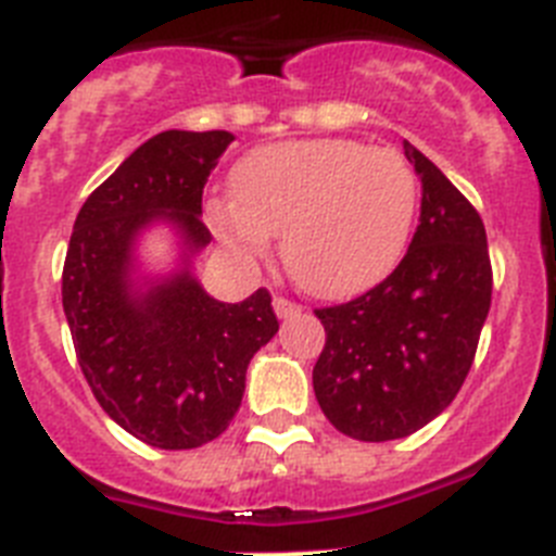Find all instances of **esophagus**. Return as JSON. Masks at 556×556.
<instances>
[{"mask_svg":"<svg viewBox=\"0 0 556 556\" xmlns=\"http://www.w3.org/2000/svg\"><path fill=\"white\" fill-rule=\"evenodd\" d=\"M273 308H275V314L281 317V320H292V317H298V314L303 312V306H298L294 301H287V298H275Z\"/></svg>","mask_w":556,"mask_h":556,"instance_id":"esophagus-1","label":"esophagus"}]
</instances>
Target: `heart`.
Segmentation results:
<instances>
[{"label": "heart", "instance_id": "b5f03b06", "mask_svg": "<svg viewBox=\"0 0 556 556\" xmlns=\"http://www.w3.org/2000/svg\"><path fill=\"white\" fill-rule=\"evenodd\" d=\"M233 203L208 208L214 233L248 262L281 236L292 281L317 298L381 283L409 244L417 180L401 152L348 139L253 150L230 175Z\"/></svg>", "mask_w": 556, "mask_h": 556}]
</instances>
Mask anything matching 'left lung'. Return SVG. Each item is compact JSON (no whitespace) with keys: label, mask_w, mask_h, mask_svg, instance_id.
<instances>
[{"label":"left lung","mask_w":556,"mask_h":556,"mask_svg":"<svg viewBox=\"0 0 556 556\" xmlns=\"http://www.w3.org/2000/svg\"><path fill=\"white\" fill-rule=\"evenodd\" d=\"M424 184L420 225L370 292L317 308L326 328L312 381L323 415L362 443L415 434L465 384L493 294L479 211L424 152L404 141Z\"/></svg>","instance_id":"obj_1"}]
</instances>
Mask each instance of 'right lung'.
<instances>
[{
    "label": "right lung",
    "mask_w": 556,
    "mask_h": 556,
    "mask_svg": "<svg viewBox=\"0 0 556 556\" xmlns=\"http://www.w3.org/2000/svg\"><path fill=\"white\" fill-rule=\"evenodd\" d=\"M228 130H164L83 203L63 264V312L77 362L102 409L141 443L184 451L217 440L244 395L250 358L278 331L273 298L214 301L191 275L211 242L203 189ZM155 222L176 228L185 267L135 275V242Z\"/></svg>",
    "instance_id": "obj_1"
}]
</instances>
